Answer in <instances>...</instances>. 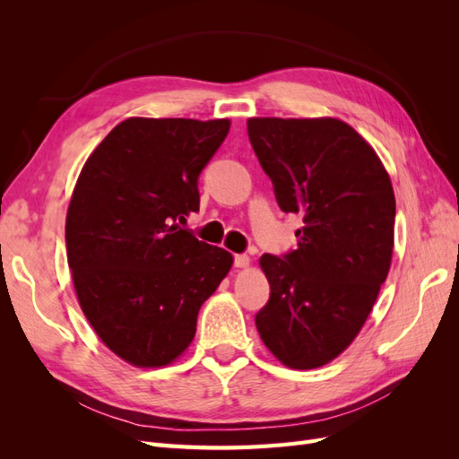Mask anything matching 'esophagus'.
Returning a JSON list of instances; mask_svg holds the SVG:
<instances>
[{
	"mask_svg": "<svg viewBox=\"0 0 459 459\" xmlns=\"http://www.w3.org/2000/svg\"><path fill=\"white\" fill-rule=\"evenodd\" d=\"M248 264H251V258H248L247 255H235L233 256V266L235 268H247Z\"/></svg>",
	"mask_w": 459,
	"mask_h": 459,
	"instance_id": "1",
	"label": "esophagus"
}]
</instances>
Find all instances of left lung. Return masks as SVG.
Segmentation results:
<instances>
[{
    "label": "left lung",
    "mask_w": 459,
    "mask_h": 459,
    "mask_svg": "<svg viewBox=\"0 0 459 459\" xmlns=\"http://www.w3.org/2000/svg\"><path fill=\"white\" fill-rule=\"evenodd\" d=\"M247 132L277 204L304 224L297 248L260 258L270 299L256 329L285 366L319 368L354 341L391 268V178L337 118H248Z\"/></svg>",
    "instance_id": "8db88e82"
}]
</instances>
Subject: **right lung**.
I'll return each mask as SVG.
<instances>
[{"label":"right lung","instance_id":"right-lung-1","mask_svg":"<svg viewBox=\"0 0 459 459\" xmlns=\"http://www.w3.org/2000/svg\"><path fill=\"white\" fill-rule=\"evenodd\" d=\"M228 132L226 118H128L80 172L66 214L68 268L97 335L134 366L182 354L201 304L231 268L228 251L176 224L199 211V176Z\"/></svg>","mask_w":459,"mask_h":459}]
</instances>
